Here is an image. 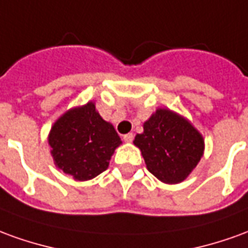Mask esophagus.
Listing matches in <instances>:
<instances>
[{"mask_svg":"<svg viewBox=\"0 0 248 248\" xmlns=\"http://www.w3.org/2000/svg\"><path fill=\"white\" fill-rule=\"evenodd\" d=\"M133 140H134V136H133L131 133H129V134H124V141L127 142V143L133 142Z\"/></svg>","mask_w":248,"mask_h":248,"instance_id":"esophagus-1","label":"esophagus"}]
</instances>
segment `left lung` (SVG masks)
I'll list each match as a JSON object with an SVG mask.
<instances>
[{
    "mask_svg": "<svg viewBox=\"0 0 248 248\" xmlns=\"http://www.w3.org/2000/svg\"><path fill=\"white\" fill-rule=\"evenodd\" d=\"M134 145L141 149L149 172L166 184L188 177L204 150L202 134L186 119L160 108L143 124Z\"/></svg>",
    "mask_w": 248,
    "mask_h": 248,
    "instance_id": "8db88e82",
    "label": "left lung"
}]
</instances>
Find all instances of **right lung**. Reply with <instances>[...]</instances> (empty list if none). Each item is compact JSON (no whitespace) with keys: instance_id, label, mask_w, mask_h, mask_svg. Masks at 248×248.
<instances>
[{"instance_id":"right-lung-1","label":"right lung","mask_w":248,"mask_h":248,"mask_svg":"<svg viewBox=\"0 0 248 248\" xmlns=\"http://www.w3.org/2000/svg\"><path fill=\"white\" fill-rule=\"evenodd\" d=\"M48 142L56 166L75 180L86 181L106 170L121 138L90 102L60 117Z\"/></svg>"}]
</instances>
